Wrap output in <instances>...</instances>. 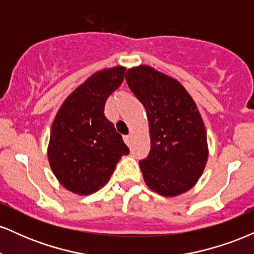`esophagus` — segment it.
<instances>
[{
    "instance_id": "esophagus-1",
    "label": "esophagus",
    "mask_w": 254,
    "mask_h": 254,
    "mask_svg": "<svg viewBox=\"0 0 254 254\" xmlns=\"http://www.w3.org/2000/svg\"><path fill=\"white\" fill-rule=\"evenodd\" d=\"M131 138H132V135H131V133H129V135H127V136H124V141H125V143H127V145L130 144Z\"/></svg>"
}]
</instances>
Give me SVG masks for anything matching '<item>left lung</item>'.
I'll list each match as a JSON object with an SVG mask.
<instances>
[{
    "label": "left lung",
    "mask_w": 254,
    "mask_h": 254,
    "mask_svg": "<svg viewBox=\"0 0 254 254\" xmlns=\"http://www.w3.org/2000/svg\"><path fill=\"white\" fill-rule=\"evenodd\" d=\"M127 86L147 111L150 151L139 161L154 192L174 197L196 185L208 161V142L196 103L176 78L149 65L131 68Z\"/></svg>",
    "instance_id": "8db88e82"
}]
</instances>
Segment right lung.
<instances>
[{
  "instance_id": "right-lung-1",
  "label": "right lung",
  "mask_w": 254,
  "mask_h": 254,
  "mask_svg": "<svg viewBox=\"0 0 254 254\" xmlns=\"http://www.w3.org/2000/svg\"><path fill=\"white\" fill-rule=\"evenodd\" d=\"M124 72V66H113L93 74L64 100L54 119L49 162L58 182L74 193L86 196L100 190L121 157L129 154L104 113Z\"/></svg>"
}]
</instances>
